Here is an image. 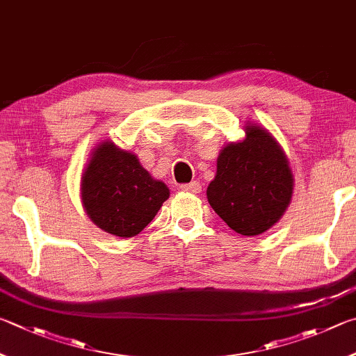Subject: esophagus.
Listing matches in <instances>:
<instances>
[{
    "instance_id": "esophagus-1",
    "label": "esophagus",
    "mask_w": 356,
    "mask_h": 356,
    "mask_svg": "<svg viewBox=\"0 0 356 356\" xmlns=\"http://www.w3.org/2000/svg\"><path fill=\"white\" fill-rule=\"evenodd\" d=\"M180 190L185 191V193H193V195H197V193H200V190H202V185L195 180V182H191V184L180 185Z\"/></svg>"
}]
</instances>
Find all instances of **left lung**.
Wrapping results in <instances>:
<instances>
[{"label":"left lung","instance_id":"left-lung-1","mask_svg":"<svg viewBox=\"0 0 356 356\" xmlns=\"http://www.w3.org/2000/svg\"><path fill=\"white\" fill-rule=\"evenodd\" d=\"M245 137L219 151L207 199L222 221L243 236H257L280 221L293 199L294 176L279 141L257 122Z\"/></svg>","mask_w":356,"mask_h":356}]
</instances>
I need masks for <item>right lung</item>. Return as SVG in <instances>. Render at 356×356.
I'll return each instance as SVG.
<instances>
[{
	"instance_id": "right-lung-1",
	"label": "right lung",
	"mask_w": 356,
	"mask_h": 356,
	"mask_svg": "<svg viewBox=\"0 0 356 356\" xmlns=\"http://www.w3.org/2000/svg\"><path fill=\"white\" fill-rule=\"evenodd\" d=\"M170 197V188L154 179L138 157L112 140L93 147L81 177V200L101 230L120 238L137 236Z\"/></svg>"
}]
</instances>
